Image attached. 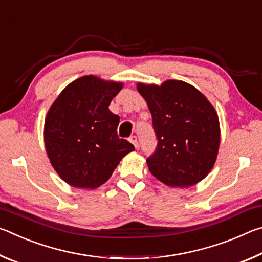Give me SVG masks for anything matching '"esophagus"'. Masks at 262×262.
I'll use <instances>...</instances> for the list:
<instances>
[{"instance_id":"obj_1","label":"esophagus","mask_w":262,"mask_h":262,"mask_svg":"<svg viewBox=\"0 0 262 262\" xmlns=\"http://www.w3.org/2000/svg\"><path fill=\"white\" fill-rule=\"evenodd\" d=\"M128 140H129L130 143H133V145H134L135 148L139 147V141H137V137H136V135H132Z\"/></svg>"}]
</instances>
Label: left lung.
<instances>
[{"mask_svg":"<svg viewBox=\"0 0 262 262\" xmlns=\"http://www.w3.org/2000/svg\"><path fill=\"white\" fill-rule=\"evenodd\" d=\"M152 115L157 147L147 158L149 170L168 186L188 187L214 166L220 147V123L200 91L181 81L161 86L139 84Z\"/></svg>","mask_w":262,"mask_h":262,"instance_id":"obj_1","label":"left lung"}]
</instances>
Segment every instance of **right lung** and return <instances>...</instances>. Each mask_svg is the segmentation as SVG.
<instances>
[{
    "label": "right lung",
    "mask_w": 262,
    "mask_h": 262,
    "mask_svg": "<svg viewBox=\"0 0 262 262\" xmlns=\"http://www.w3.org/2000/svg\"><path fill=\"white\" fill-rule=\"evenodd\" d=\"M121 88V83L84 76L70 83L48 111L46 151L57 174L74 187L103 185L121 158L135 150L118 136L120 117L108 110Z\"/></svg>",
    "instance_id": "right-lung-1"
}]
</instances>
